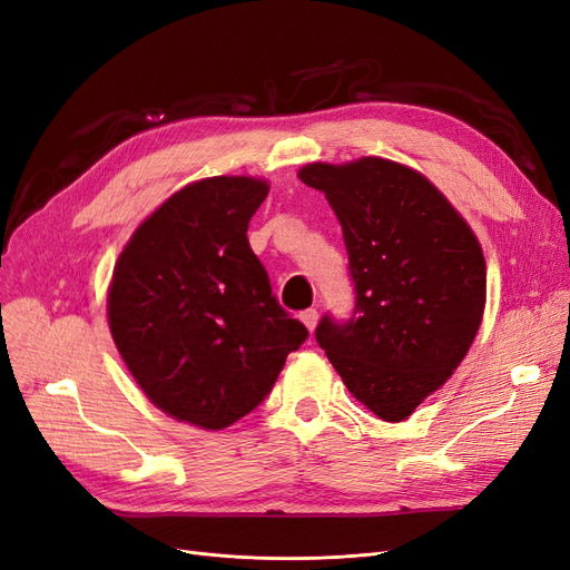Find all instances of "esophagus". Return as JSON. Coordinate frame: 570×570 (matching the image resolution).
Here are the masks:
<instances>
[{"mask_svg": "<svg viewBox=\"0 0 570 570\" xmlns=\"http://www.w3.org/2000/svg\"><path fill=\"white\" fill-rule=\"evenodd\" d=\"M301 322L307 326V331L312 333L314 328H317V322H320V312L317 309H305L301 312Z\"/></svg>", "mask_w": 570, "mask_h": 570, "instance_id": "esophagus-1", "label": "esophagus"}]
</instances>
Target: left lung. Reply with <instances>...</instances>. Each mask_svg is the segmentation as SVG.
<instances>
[{"label":"left lung","instance_id":"obj_1","mask_svg":"<svg viewBox=\"0 0 570 570\" xmlns=\"http://www.w3.org/2000/svg\"><path fill=\"white\" fill-rule=\"evenodd\" d=\"M298 178L341 220L356 303L317 343L368 411L402 423L444 385L481 326L487 261L451 202L413 168L381 157L314 161Z\"/></svg>","mask_w":570,"mask_h":570}]
</instances>
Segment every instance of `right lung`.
Listing matches in <instances>:
<instances>
[{"label": "right lung", "mask_w": 570, "mask_h": 570, "mask_svg": "<svg viewBox=\"0 0 570 570\" xmlns=\"http://www.w3.org/2000/svg\"><path fill=\"white\" fill-rule=\"evenodd\" d=\"M267 193L248 176L189 183L117 258L108 291L115 345L147 399L180 423H237L307 338L248 246V220Z\"/></svg>", "instance_id": "right-lung-1"}]
</instances>
